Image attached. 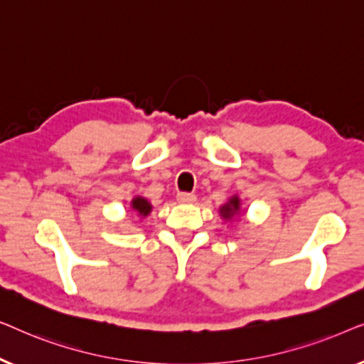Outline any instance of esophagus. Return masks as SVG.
<instances>
[{
	"label": "esophagus",
	"instance_id": "34e87169",
	"mask_svg": "<svg viewBox=\"0 0 364 364\" xmlns=\"http://www.w3.org/2000/svg\"><path fill=\"white\" fill-rule=\"evenodd\" d=\"M196 200H197V197L193 196V193H187V192L177 193V202L178 203H193Z\"/></svg>",
	"mask_w": 364,
	"mask_h": 364
}]
</instances>
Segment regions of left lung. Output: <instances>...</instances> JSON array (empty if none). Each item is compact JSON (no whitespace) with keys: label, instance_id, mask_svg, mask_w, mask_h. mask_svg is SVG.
<instances>
[{"label":"left lung","instance_id":"left-lung-1","mask_svg":"<svg viewBox=\"0 0 364 364\" xmlns=\"http://www.w3.org/2000/svg\"><path fill=\"white\" fill-rule=\"evenodd\" d=\"M218 213H220V217L225 222H232L233 218L238 217L242 213V200H240V197H238L237 193H235V196L228 197V200L223 203L220 208H218Z\"/></svg>","mask_w":364,"mask_h":364}]
</instances>
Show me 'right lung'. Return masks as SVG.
<instances>
[{
    "mask_svg": "<svg viewBox=\"0 0 364 364\" xmlns=\"http://www.w3.org/2000/svg\"><path fill=\"white\" fill-rule=\"evenodd\" d=\"M131 210L136 213L137 217H147L149 213L152 212V203L147 200L146 197H141V196H136L131 200Z\"/></svg>",
    "mask_w": 364,
    "mask_h": 364,
    "instance_id": "1",
    "label": "right lung"
}]
</instances>
